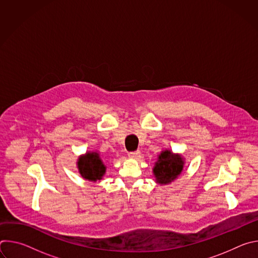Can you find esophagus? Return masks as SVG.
Returning <instances> with one entry per match:
<instances>
[{"mask_svg":"<svg viewBox=\"0 0 258 258\" xmlns=\"http://www.w3.org/2000/svg\"><path fill=\"white\" fill-rule=\"evenodd\" d=\"M140 156V151H135V152H130L128 157L130 158H137Z\"/></svg>","mask_w":258,"mask_h":258,"instance_id":"esophagus-1","label":"esophagus"}]
</instances>
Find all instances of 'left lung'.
<instances>
[{
  "label": "left lung",
  "mask_w": 258,
  "mask_h": 258,
  "mask_svg": "<svg viewBox=\"0 0 258 258\" xmlns=\"http://www.w3.org/2000/svg\"><path fill=\"white\" fill-rule=\"evenodd\" d=\"M183 166L185 158L181 154L173 153L170 149L161 151L152 169L155 181L160 186L169 185L180 175Z\"/></svg>",
  "instance_id": "left-lung-1"
}]
</instances>
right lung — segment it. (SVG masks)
Instances as JSON below:
<instances>
[{
  "label": "right lung",
  "mask_w": 258,
  "mask_h": 258,
  "mask_svg": "<svg viewBox=\"0 0 258 258\" xmlns=\"http://www.w3.org/2000/svg\"><path fill=\"white\" fill-rule=\"evenodd\" d=\"M77 167L82 177L93 182L100 181L106 173V165L98 151H88L79 156Z\"/></svg>",
  "instance_id": "add662e5"
}]
</instances>
